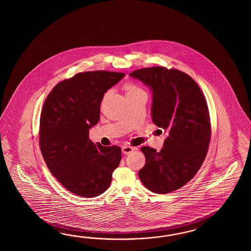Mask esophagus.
<instances>
[{
    "label": "esophagus",
    "instance_id": "obj_1",
    "mask_svg": "<svg viewBox=\"0 0 251 251\" xmlns=\"http://www.w3.org/2000/svg\"><path fill=\"white\" fill-rule=\"evenodd\" d=\"M133 150H134V148L132 147V146L125 145V146L122 147V152H123L124 154H129V153H131L132 151H133Z\"/></svg>",
    "mask_w": 251,
    "mask_h": 251
}]
</instances>
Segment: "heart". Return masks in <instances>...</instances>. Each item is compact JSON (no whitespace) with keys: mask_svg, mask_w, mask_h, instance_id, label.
Masks as SVG:
<instances>
[{"mask_svg":"<svg viewBox=\"0 0 251 251\" xmlns=\"http://www.w3.org/2000/svg\"><path fill=\"white\" fill-rule=\"evenodd\" d=\"M125 90H126V95H130V94H136V93H142L144 92L142 89H140L138 86L134 85V84H126L125 86Z\"/></svg>","mask_w":251,"mask_h":251,"instance_id":"heart-1","label":"heart"}]
</instances>
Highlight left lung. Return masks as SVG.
I'll use <instances>...</instances> for the list:
<instances>
[{"instance_id": "left-lung-1", "label": "left lung", "mask_w": 251, "mask_h": 251, "mask_svg": "<svg viewBox=\"0 0 251 251\" xmlns=\"http://www.w3.org/2000/svg\"><path fill=\"white\" fill-rule=\"evenodd\" d=\"M129 75L152 92V122L167 135L160 151L141 148L146 162L139 177L151 192H172L190 181L205 159L211 140L206 100L197 82L178 70L156 66Z\"/></svg>"}]
</instances>
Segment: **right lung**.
I'll list each match as a JSON object with an SVG mask.
<instances>
[{
    "mask_svg": "<svg viewBox=\"0 0 251 251\" xmlns=\"http://www.w3.org/2000/svg\"><path fill=\"white\" fill-rule=\"evenodd\" d=\"M123 73H80L48 94L40 117L39 144L50 172L70 192L95 198L110 186L121 160L118 146L92 143L89 131L100 120L104 93Z\"/></svg>",
    "mask_w": 251,
    "mask_h": 251,
    "instance_id": "obj_1",
    "label": "right lung"
}]
</instances>
